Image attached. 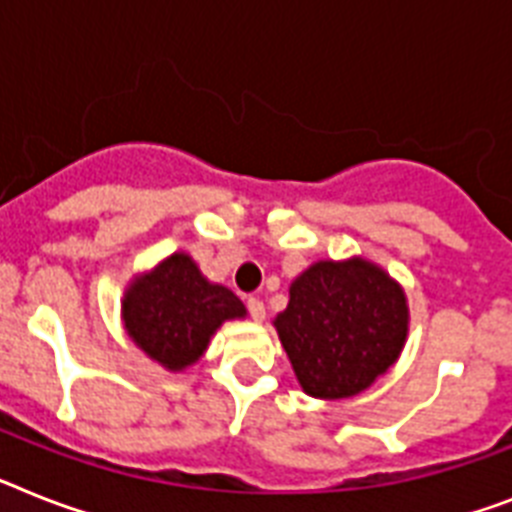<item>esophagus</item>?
Returning a JSON list of instances; mask_svg holds the SVG:
<instances>
[{
  "mask_svg": "<svg viewBox=\"0 0 512 512\" xmlns=\"http://www.w3.org/2000/svg\"><path fill=\"white\" fill-rule=\"evenodd\" d=\"M247 310L249 315H252V321H263L265 318V305H263V299H257V297H249L247 299Z\"/></svg>",
  "mask_w": 512,
  "mask_h": 512,
  "instance_id": "1",
  "label": "esophagus"
}]
</instances>
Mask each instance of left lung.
<instances>
[{
    "label": "left lung",
    "mask_w": 512,
    "mask_h": 512,
    "mask_svg": "<svg viewBox=\"0 0 512 512\" xmlns=\"http://www.w3.org/2000/svg\"><path fill=\"white\" fill-rule=\"evenodd\" d=\"M273 326L302 392L347 400L397 363L410 310L405 289L381 265L365 257L318 260L294 278Z\"/></svg>",
    "instance_id": "obj_1"
}]
</instances>
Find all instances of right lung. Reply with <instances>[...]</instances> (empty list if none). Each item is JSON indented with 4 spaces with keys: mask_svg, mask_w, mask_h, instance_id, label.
Listing matches in <instances>:
<instances>
[{
    "mask_svg": "<svg viewBox=\"0 0 512 512\" xmlns=\"http://www.w3.org/2000/svg\"><path fill=\"white\" fill-rule=\"evenodd\" d=\"M120 318L149 360L181 373L205 355L223 323L247 318V307L231 289L207 281L194 257L173 252L128 281Z\"/></svg>",
    "mask_w": 512,
    "mask_h": 512,
    "instance_id": "obj_1",
    "label": "right lung"
}]
</instances>
